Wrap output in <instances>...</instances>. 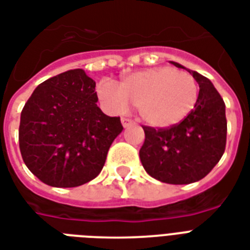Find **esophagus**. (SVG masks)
Returning <instances> with one entry per match:
<instances>
[{
  "instance_id": "obj_1",
  "label": "esophagus",
  "mask_w": 250,
  "mask_h": 250,
  "mask_svg": "<svg viewBox=\"0 0 250 250\" xmlns=\"http://www.w3.org/2000/svg\"><path fill=\"white\" fill-rule=\"evenodd\" d=\"M121 124H123L124 127H129L133 124V121L129 119H121Z\"/></svg>"
}]
</instances>
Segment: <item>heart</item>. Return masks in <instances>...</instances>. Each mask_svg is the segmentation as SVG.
<instances>
[{
  "label": "heart",
  "mask_w": 250,
  "mask_h": 250,
  "mask_svg": "<svg viewBox=\"0 0 250 250\" xmlns=\"http://www.w3.org/2000/svg\"><path fill=\"white\" fill-rule=\"evenodd\" d=\"M96 91L111 113H124L133 103L141 119L152 127L181 123L193 111L198 99V84L193 75L169 66L137 71L125 77L120 87L103 79Z\"/></svg>",
  "instance_id": "obj_1"
}]
</instances>
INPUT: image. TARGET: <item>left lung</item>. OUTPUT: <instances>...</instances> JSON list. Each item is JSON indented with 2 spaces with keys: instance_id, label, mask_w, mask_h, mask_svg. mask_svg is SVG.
<instances>
[{
  "instance_id": "8db88e82",
  "label": "left lung",
  "mask_w": 250,
  "mask_h": 250,
  "mask_svg": "<svg viewBox=\"0 0 250 250\" xmlns=\"http://www.w3.org/2000/svg\"><path fill=\"white\" fill-rule=\"evenodd\" d=\"M199 84L194 109L168 129L143 127L145 143L139 158L145 171L166 184L184 185L199 181L215 167L223 155L227 137L226 104L210 79L181 63Z\"/></svg>"
}]
</instances>
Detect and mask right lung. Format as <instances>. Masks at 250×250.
<instances>
[{
	"label": "right lung",
	"instance_id": "add662e5",
	"mask_svg": "<svg viewBox=\"0 0 250 250\" xmlns=\"http://www.w3.org/2000/svg\"><path fill=\"white\" fill-rule=\"evenodd\" d=\"M96 83L83 69L40 83L21 113L19 148L27 168L46 185L74 188L103 169L120 117L98 107Z\"/></svg>",
	"mask_w": 250,
	"mask_h": 250
}]
</instances>
